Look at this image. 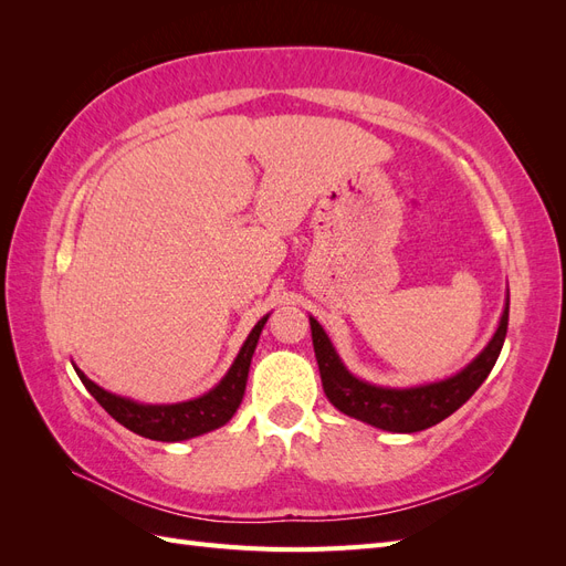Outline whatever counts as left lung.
<instances>
[{
    "mask_svg": "<svg viewBox=\"0 0 566 566\" xmlns=\"http://www.w3.org/2000/svg\"><path fill=\"white\" fill-rule=\"evenodd\" d=\"M507 314L510 297L505 300L499 331L493 333L484 352L479 354L472 364H468L447 380L406 389L380 387L366 380H358L356 375H352L345 368V364L339 361L333 342L321 328V323L310 316L314 352L325 397H328V401L345 416L368 422L373 427H380V430L387 432L410 434L427 430V427H432L455 413V410L489 378L491 368L499 361V354L507 335Z\"/></svg>",
    "mask_w": 566,
    "mask_h": 566,
    "instance_id": "obj_1",
    "label": "left lung"
}]
</instances>
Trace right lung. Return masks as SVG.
Segmentation results:
<instances>
[{
  "instance_id": "obj_1",
  "label": "right lung",
  "mask_w": 566,
  "mask_h": 566,
  "mask_svg": "<svg viewBox=\"0 0 566 566\" xmlns=\"http://www.w3.org/2000/svg\"><path fill=\"white\" fill-rule=\"evenodd\" d=\"M269 314L256 321L252 333L243 342L241 352H238L235 361L231 364L229 373L221 378L217 387L198 399L181 401V403H136L132 399L117 397V394L106 391L92 382L87 375L75 368L77 378L87 387L92 397L106 408V413L113 416L119 424H125L134 434L153 439V441H184L193 439L205 432H212L217 427L227 424L243 401L245 382L250 373V361L256 347V339L264 328Z\"/></svg>"
}]
</instances>
